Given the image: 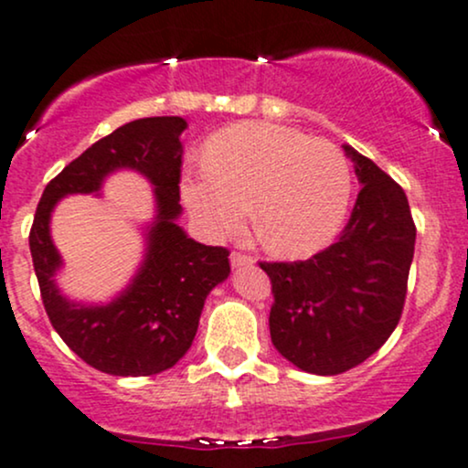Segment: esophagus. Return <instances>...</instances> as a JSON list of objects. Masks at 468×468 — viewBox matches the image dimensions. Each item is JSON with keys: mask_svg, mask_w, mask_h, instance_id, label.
Masks as SVG:
<instances>
[{"mask_svg": "<svg viewBox=\"0 0 468 468\" xmlns=\"http://www.w3.org/2000/svg\"><path fill=\"white\" fill-rule=\"evenodd\" d=\"M230 264H233V268H244L255 264V260H252V255H246V252L233 250L230 252Z\"/></svg>", "mask_w": 468, "mask_h": 468, "instance_id": "obj_1", "label": "esophagus"}]
</instances>
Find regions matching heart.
<instances>
[{
    "instance_id": "1",
    "label": "heart",
    "mask_w": 468,
    "mask_h": 468,
    "mask_svg": "<svg viewBox=\"0 0 468 468\" xmlns=\"http://www.w3.org/2000/svg\"><path fill=\"white\" fill-rule=\"evenodd\" d=\"M200 176L182 185L186 207L213 238L235 233L249 216L264 246L308 257L330 244L346 219L352 174L330 141L292 127L244 122L208 143Z\"/></svg>"
}]
</instances>
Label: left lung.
Instances as JSON below:
<instances>
[{"mask_svg": "<svg viewBox=\"0 0 468 468\" xmlns=\"http://www.w3.org/2000/svg\"><path fill=\"white\" fill-rule=\"evenodd\" d=\"M363 189L335 244L305 261H260L271 277V338L310 374L361 365L399 325L416 244L410 202L396 180L352 147Z\"/></svg>", "mask_w": 468, "mask_h": 468, "instance_id": "obj_1", "label": "left lung"}]
</instances>
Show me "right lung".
Here are the masks:
<instances>
[{
	"label": "right lung",
	"mask_w": 468,
	"mask_h": 468,
	"mask_svg": "<svg viewBox=\"0 0 468 468\" xmlns=\"http://www.w3.org/2000/svg\"><path fill=\"white\" fill-rule=\"evenodd\" d=\"M185 127L180 116L138 118L118 127L48 182L37 204L28 241L48 319L69 350L105 374L152 376L174 367L191 347L204 299L230 272L229 249L197 244L176 224L182 211ZM118 165L141 170L156 186L159 219L150 231L148 260L116 303L96 309L74 306L51 282L60 258L47 230L49 213L68 192L98 190Z\"/></svg>",
	"instance_id": "obj_1"
}]
</instances>
